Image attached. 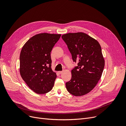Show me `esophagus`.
Returning a JSON list of instances; mask_svg holds the SVG:
<instances>
[{"instance_id":"obj_1","label":"esophagus","mask_w":126,"mask_h":126,"mask_svg":"<svg viewBox=\"0 0 126 126\" xmlns=\"http://www.w3.org/2000/svg\"><path fill=\"white\" fill-rule=\"evenodd\" d=\"M63 72V71H58V73L59 74H62Z\"/></svg>"}]
</instances>
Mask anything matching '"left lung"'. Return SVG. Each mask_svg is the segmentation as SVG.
Returning <instances> with one entry per match:
<instances>
[{
    "label": "left lung",
    "mask_w": 126,
    "mask_h": 126,
    "mask_svg": "<svg viewBox=\"0 0 126 126\" xmlns=\"http://www.w3.org/2000/svg\"><path fill=\"white\" fill-rule=\"evenodd\" d=\"M74 62L78 66L71 70V80L66 87L73 95L82 96L93 89L101 78L105 60L101 45L96 40L79 32L63 35Z\"/></svg>",
    "instance_id": "obj_1"
}]
</instances>
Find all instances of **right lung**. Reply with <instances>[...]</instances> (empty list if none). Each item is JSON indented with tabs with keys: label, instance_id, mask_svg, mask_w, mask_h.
<instances>
[{
	"label": "right lung",
	"instance_id": "right-lung-1",
	"mask_svg": "<svg viewBox=\"0 0 126 126\" xmlns=\"http://www.w3.org/2000/svg\"><path fill=\"white\" fill-rule=\"evenodd\" d=\"M61 34L41 33L26 42L20 55L19 71L29 87L38 94L50 91L57 78L51 69V51Z\"/></svg>",
	"mask_w": 126,
	"mask_h": 126
}]
</instances>
